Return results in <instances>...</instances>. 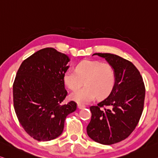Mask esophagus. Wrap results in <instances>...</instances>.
Segmentation results:
<instances>
[{
    "label": "esophagus",
    "mask_w": 158,
    "mask_h": 158,
    "mask_svg": "<svg viewBox=\"0 0 158 158\" xmlns=\"http://www.w3.org/2000/svg\"><path fill=\"white\" fill-rule=\"evenodd\" d=\"M77 108H78V110H83V109L85 108V106L82 105V104H77Z\"/></svg>",
    "instance_id": "1"
}]
</instances>
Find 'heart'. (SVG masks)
Listing matches in <instances>:
<instances>
[{"label":"heart","mask_w":158,"mask_h":158,"mask_svg":"<svg viewBox=\"0 0 158 158\" xmlns=\"http://www.w3.org/2000/svg\"><path fill=\"white\" fill-rule=\"evenodd\" d=\"M85 86L72 93L70 98L79 104H86L98 98H104L112 92L116 82L112 65L98 60H86L79 63L76 70L68 69L64 74V82L71 90L84 83Z\"/></svg>","instance_id":"b5f03b06"}]
</instances>
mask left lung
<instances>
[{
    "label": "left lung",
    "instance_id": "8db88e82",
    "mask_svg": "<svg viewBox=\"0 0 158 158\" xmlns=\"http://www.w3.org/2000/svg\"><path fill=\"white\" fill-rule=\"evenodd\" d=\"M93 55L104 58L112 65L116 82L107 98L89 107L92 117L87 133L95 142L111 145L129 136L138 125L143 110L144 82L140 72L129 60L107 53Z\"/></svg>",
    "mask_w": 158,
    "mask_h": 158
}]
</instances>
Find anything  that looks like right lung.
<instances>
[{"mask_svg": "<svg viewBox=\"0 0 158 158\" xmlns=\"http://www.w3.org/2000/svg\"><path fill=\"white\" fill-rule=\"evenodd\" d=\"M69 57L54 48H42L22 63L13 83L17 117L31 137L39 141L61 134L66 116L77 109L73 101L61 104L67 95L64 74Z\"/></svg>", "mask_w": 158, "mask_h": 158, "instance_id": "obj_1", "label": "right lung"}]
</instances>
